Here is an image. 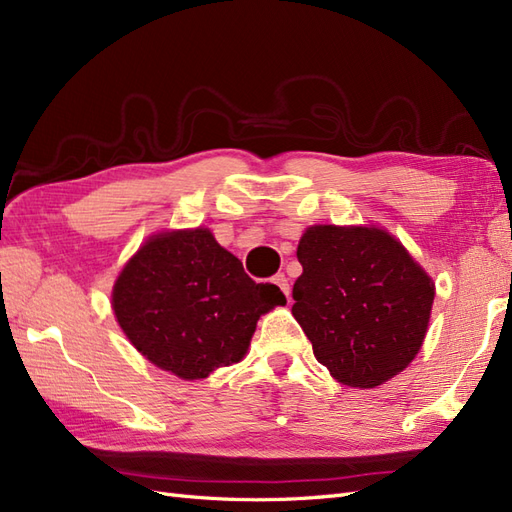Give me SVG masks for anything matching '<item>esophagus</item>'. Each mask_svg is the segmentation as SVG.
<instances>
[{
    "label": "esophagus",
    "instance_id": "1",
    "mask_svg": "<svg viewBox=\"0 0 512 512\" xmlns=\"http://www.w3.org/2000/svg\"><path fill=\"white\" fill-rule=\"evenodd\" d=\"M273 284L280 286V290L286 294V299L290 297V284H288V277L284 273H277L273 275Z\"/></svg>",
    "mask_w": 512,
    "mask_h": 512
}]
</instances>
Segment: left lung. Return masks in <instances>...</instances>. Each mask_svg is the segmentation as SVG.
Segmentation results:
<instances>
[{"instance_id":"8db88e82","label":"left lung","mask_w":512,"mask_h":512,"mask_svg":"<svg viewBox=\"0 0 512 512\" xmlns=\"http://www.w3.org/2000/svg\"><path fill=\"white\" fill-rule=\"evenodd\" d=\"M297 258L292 316L335 380L374 389L412 363L436 292L404 245L380 228L312 226Z\"/></svg>"}]
</instances>
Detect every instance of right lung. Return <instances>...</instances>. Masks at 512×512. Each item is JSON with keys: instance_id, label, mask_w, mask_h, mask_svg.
I'll return each instance as SVG.
<instances>
[{"instance_id": "add662e5", "label": "right lung", "mask_w": 512, "mask_h": 512, "mask_svg": "<svg viewBox=\"0 0 512 512\" xmlns=\"http://www.w3.org/2000/svg\"><path fill=\"white\" fill-rule=\"evenodd\" d=\"M286 297L256 284L207 228L151 237L113 288L119 327L134 348L183 380L239 363L256 322Z\"/></svg>"}]
</instances>
